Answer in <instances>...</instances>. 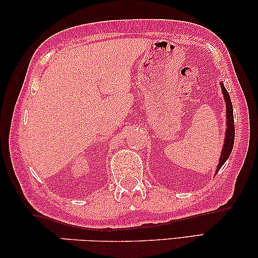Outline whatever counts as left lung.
Returning <instances> with one entry per match:
<instances>
[{"mask_svg":"<svg viewBox=\"0 0 258 258\" xmlns=\"http://www.w3.org/2000/svg\"><path fill=\"white\" fill-rule=\"evenodd\" d=\"M221 88L223 91V95H224V99L226 101V119H227V129H226V136L224 141V146H223V151L221 154V159H219V163L217 166V171L222 168L223 164L225 163L227 158L230 157L232 149H233L234 144V120H233V106H232L231 98L225 87L221 83Z\"/></svg>","mask_w":258,"mask_h":258,"instance_id":"obj_1","label":"left lung"}]
</instances>
